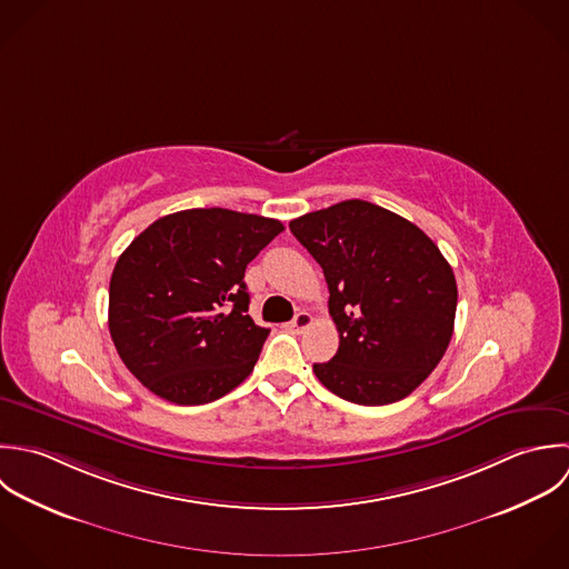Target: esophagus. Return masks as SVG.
<instances>
[{
  "label": "esophagus",
  "mask_w": 569,
  "mask_h": 569,
  "mask_svg": "<svg viewBox=\"0 0 569 569\" xmlns=\"http://www.w3.org/2000/svg\"><path fill=\"white\" fill-rule=\"evenodd\" d=\"M309 325H311V316H309L307 311H300V313H296V318L289 322L291 331H296V333H302V331H305Z\"/></svg>",
  "instance_id": "esophagus-1"
}]
</instances>
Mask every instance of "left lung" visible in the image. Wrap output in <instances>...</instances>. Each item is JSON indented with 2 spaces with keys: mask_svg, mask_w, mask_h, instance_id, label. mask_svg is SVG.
<instances>
[{
  "mask_svg": "<svg viewBox=\"0 0 569 569\" xmlns=\"http://www.w3.org/2000/svg\"><path fill=\"white\" fill-rule=\"evenodd\" d=\"M329 284L338 353L313 373L338 397L383 406L410 395L443 358L457 282L439 247L410 220L342 200L289 222Z\"/></svg>",
  "mask_w": 569,
  "mask_h": 569,
  "instance_id": "obj_1",
  "label": "left lung"
}]
</instances>
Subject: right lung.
Returning <instances> with one entry per match:
<instances>
[{
	"instance_id": "right-lung-1",
	"label": "right lung",
	"mask_w": 569,
	"mask_h": 569,
	"mask_svg": "<svg viewBox=\"0 0 569 569\" xmlns=\"http://www.w3.org/2000/svg\"><path fill=\"white\" fill-rule=\"evenodd\" d=\"M282 222L222 207L154 220L119 256L108 327L128 371L154 395L209 403L253 371L269 329L249 318L247 264Z\"/></svg>"
}]
</instances>
